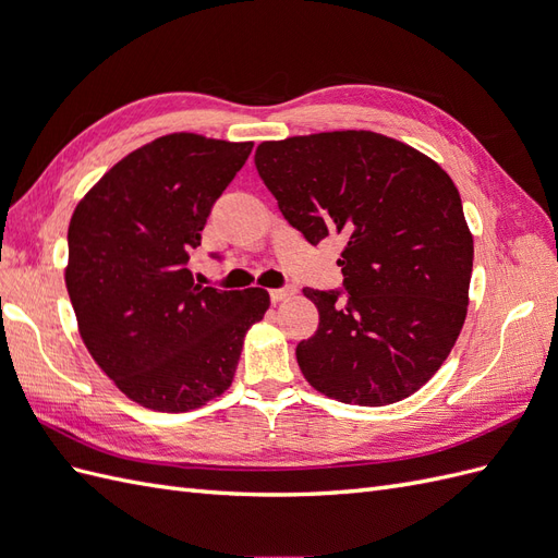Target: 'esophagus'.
<instances>
[{
	"instance_id": "obj_1",
	"label": "esophagus",
	"mask_w": 558,
	"mask_h": 558,
	"mask_svg": "<svg viewBox=\"0 0 558 558\" xmlns=\"http://www.w3.org/2000/svg\"><path fill=\"white\" fill-rule=\"evenodd\" d=\"M295 295V289L293 286H283V289H272L269 291V298H272V302H281V300H289Z\"/></svg>"
}]
</instances>
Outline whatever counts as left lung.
<instances>
[{
	"label": "left lung",
	"mask_w": 558,
	"mask_h": 558,
	"mask_svg": "<svg viewBox=\"0 0 558 558\" xmlns=\"http://www.w3.org/2000/svg\"><path fill=\"white\" fill-rule=\"evenodd\" d=\"M256 170L312 246L342 234V289L305 295L318 328L295 349L316 388L381 408L424 386L459 337L472 275L461 195L440 165L377 132L263 142Z\"/></svg>",
	"instance_id": "left-lung-1"
}]
</instances>
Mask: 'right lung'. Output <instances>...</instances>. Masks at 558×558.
Masks as SVG:
<instances>
[{
    "instance_id": "add662e5",
    "label": "right lung",
    "mask_w": 558,
    "mask_h": 558,
    "mask_svg": "<svg viewBox=\"0 0 558 558\" xmlns=\"http://www.w3.org/2000/svg\"><path fill=\"white\" fill-rule=\"evenodd\" d=\"M253 144L167 134L97 181L72 216L64 281L95 363L156 412H189L232 384L263 289L199 286L189 269L214 202ZM218 258V253H211Z\"/></svg>"
}]
</instances>
